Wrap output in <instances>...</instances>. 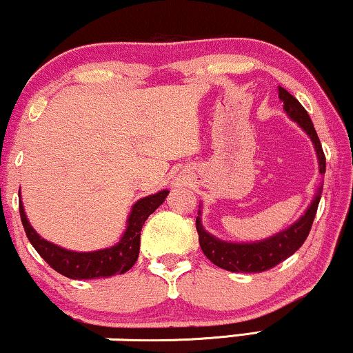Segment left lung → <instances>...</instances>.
Segmentation results:
<instances>
[{
  "label": "left lung",
  "mask_w": 353,
  "mask_h": 353,
  "mask_svg": "<svg viewBox=\"0 0 353 353\" xmlns=\"http://www.w3.org/2000/svg\"><path fill=\"white\" fill-rule=\"evenodd\" d=\"M279 98L283 103V109H285L288 117L301 126L309 138H311L314 149L317 152L320 174H325L327 160H325V154L322 144H320L317 131H315L312 120L306 112V109L301 106V103L293 94L288 93L282 87H279ZM320 196H322V187L319 188L311 206L307 208V210L298 222H294L287 230L281 231V233L271 236V238L247 244L227 243V241H222L212 234H209L203 228L201 217H199L201 210H199L196 217V231L201 250L215 266L231 272H263L271 270V268H274L279 263L287 260L288 256L293 255L304 244L309 231H311L315 214H317Z\"/></svg>",
  "instance_id": "obj_1"
}]
</instances>
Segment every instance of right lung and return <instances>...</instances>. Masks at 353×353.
Instances as JSON below:
<instances>
[{
    "label": "right lung",
    "mask_w": 353,
    "mask_h": 353,
    "mask_svg": "<svg viewBox=\"0 0 353 353\" xmlns=\"http://www.w3.org/2000/svg\"><path fill=\"white\" fill-rule=\"evenodd\" d=\"M168 193H170L168 190H161L155 194L141 198L138 203H134L128 217V222H126V230L119 243L112 247H108V249L94 252L68 250L60 245L49 243V241L42 239L33 230V227H31L28 219H26L22 199L19 203V210L26 238H28L36 252L46 260L47 265L54 268L57 272H60L63 276L82 281V279H98L114 274H123V272L133 268L139 255L141 230H143V225L147 217L152 212H155V209L160 204H163Z\"/></svg>",
    "instance_id": "1"
}]
</instances>
